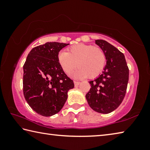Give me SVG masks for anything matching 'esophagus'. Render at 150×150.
<instances>
[{"label": "esophagus", "mask_w": 150, "mask_h": 150, "mask_svg": "<svg viewBox=\"0 0 150 150\" xmlns=\"http://www.w3.org/2000/svg\"><path fill=\"white\" fill-rule=\"evenodd\" d=\"M74 84H75V87H77V86H78L80 84V82H79V81H74Z\"/></svg>", "instance_id": "34e87169"}]
</instances>
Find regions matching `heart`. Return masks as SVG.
<instances>
[{"instance_id":"heart-1","label":"heart","mask_w":150,"mask_h":150,"mask_svg":"<svg viewBox=\"0 0 150 150\" xmlns=\"http://www.w3.org/2000/svg\"><path fill=\"white\" fill-rule=\"evenodd\" d=\"M58 63L63 71L70 75L77 66L74 73L77 77L93 79L103 71L106 62L105 52L102 48L93 45L79 44L68 48V52L62 51L58 54Z\"/></svg>"}]
</instances>
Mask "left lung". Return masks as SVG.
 Instances as JSON below:
<instances>
[{
    "label": "left lung",
    "mask_w": 150,
    "mask_h": 150,
    "mask_svg": "<svg viewBox=\"0 0 150 150\" xmlns=\"http://www.w3.org/2000/svg\"><path fill=\"white\" fill-rule=\"evenodd\" d=\"M96 44L105 52L106 65L103 73L89 81L91 87L86 95L88 105L99 113L108 114L117 108L126 95L129 69L124 55L105 40Z\"/></svg>",
    "instance_id": "1"
}]
</instances>
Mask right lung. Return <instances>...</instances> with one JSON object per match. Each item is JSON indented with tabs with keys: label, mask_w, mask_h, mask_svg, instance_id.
Masks as SVG:
<instances>
[{
	"label": "right lung",
	"mask_w": 150,
	"mask_h": 150,
	"mask_svg": "<svg viewBox=\"0 0 150 150\" xmlns=\"http://www.w3.org/2000/svg\"><path fill=\"white\" fill-rule=\"evenodd\" d=\"M67 44L47 42L33 48L23 66V93L35 112L51 116L61 110L67 92L74 87L58 63V54Z\"/></svg>",
	"instance_id": "obj_1"
}]
</instances>
